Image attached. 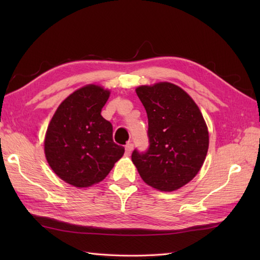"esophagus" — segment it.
Listing matches in <instances>:
<instances>
[{"label": "esophagus", "instance_id": "1", "mask_svg": "<svg viewBox=\"0 0 260 260\" xmlns=\"http://www.w3.org/2000/svg\"><path fill=\"white\" fill-rule=\"evenodd\" d=\"M133 147H134L133 143H127L126 146H125V154H126L127 156H129V155H131L132 151H133Z\"/></svg>", "mask_w": 260, "mask_h": 260}]
</instances>
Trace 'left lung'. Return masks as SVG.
I'll return each mask as SVG.
<instances>
[{
  "label": "left lung",
  "mask_w": 260,
  "mask_h": 260,
  "mask_svg": "<svg viewBox=\"0 0 260 260\" xmlns=\"http://www.w3.org/2000/svg\"><path fill=\"white\" fill-rule=\"evenodd\" d=\"M136 93L148 119V147L132 161L143 181L159 191H174L194 178L206 159L209 134L200 109L170 82L141 86Z\"/></svg>",
  "instance_id": "obj_1"
}]
</instances>
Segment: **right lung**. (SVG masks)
I'll return each mask as SVG.
<instances>
[{
  "label": "right lung",
  "instance_id": "1",
  "mask_svg": "<svg viewBox=\"0 0 260 260\" xmlns=\"http://www.w3.org/2000/svg\"><path fill=\"white\" fill-rule=\"evenodd\" d=\"M109 97L88 85L60 104L48 126L45 153L53 172L67 183L86 187L103 181L125 148L113 141V125L101 115Z\"/></svg>",
  "mask_w": 260,
  "mask_h": 260
}]
</instances>
